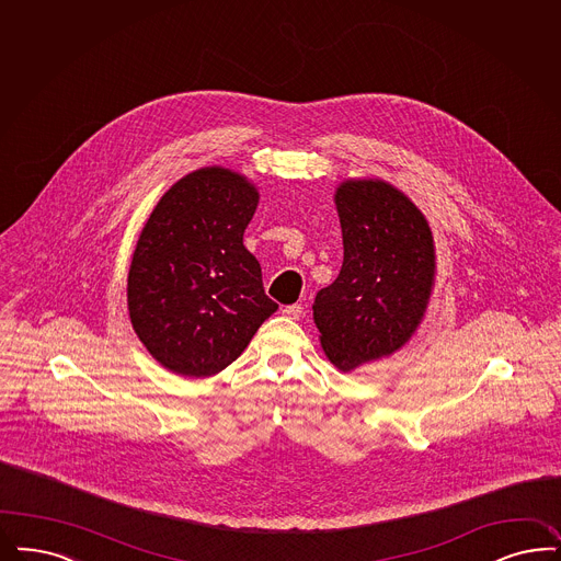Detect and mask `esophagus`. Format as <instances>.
<instances>
[{
    "label": "esophagus",
    "mask_w": 561,
    "mask_h": 561,
    "mask_svg": "<svg viewBox=\"0 0 561 561\" xmlns=\"http://www.w3.org/2000/svg\"><path fill=\"white\" fill-rule=\"evenodd\" d=\"M283 313L290 318V320H299L304 316V306L301 304H293V306H285Z\"/></svg>",
    "instance_id": "1"
}]
</instances>
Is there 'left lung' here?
I'll return each mask as SVG.
<instances>
[{
    "label": "left lung",
    "instance_id": "1",
    "mask_svg": "<svg viewBox=\"0 0 561 561\" xmlns=\"http://www.w3.org/2000/svg\"><path fill=\"white\" fill-rule=\"evenodd\" d=\"M334 204L343 266L311 310L327 357L352 373L401 350L420 327L435 285V241L424 214L385 181L350 179Z\"/></svg>",
    "mask_w": 561,
    "mask_h": 561
}]
</instances>
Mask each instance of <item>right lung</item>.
<instances>
[{
    "label": "right lung",
    "mask_w": 561,
    "mask_h": 561,
    "mask_svg": "<svg viewBox=\"0 0 561 561\" xmlns=\"http://www.w3.org/2000/svg\"><path fill=\"white\" fill-rule=\"evenodd\" d=\"M260 193L229 168H199L149 214L128 271V316L164 368L204 378L225 370L278 310L243 245Z\"/></svg>",
    "instance_id": "add662e5"
}]
</instances>
